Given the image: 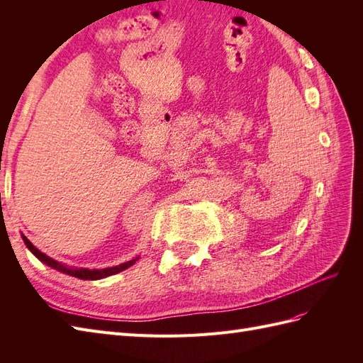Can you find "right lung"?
<instances>
[{
	"label": "right lung",
	"instance_id": "obj_1",
	"mask_svg": "<svg viewBox=\"0 0 363 363\" xmlns=\"http://www.w3.org/2000/svg\"><path fill=\"white\" fill-rule=\"evenodd\" d=\"M23 239L24 242L27 245V248L35 255L42 263H45V265L51 267L52 269H57L63 274H68V276H72V277H77V279H82V280H100V279H104V277H108V276H113V274H118L121 271H124L127 268H130L133 263L138 260L136 259H131L125 263H121V265H116V267H112V268H104V269H87V268H72V267H67L63 265V263L54 260L51 257H48L47 255H43V252H40L35 245H33L30 240L23 235Z\"/></svg>",
	"mask_w": 363,
	"mask_h": 363
}]
</instances>
